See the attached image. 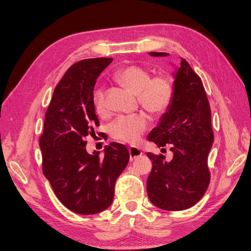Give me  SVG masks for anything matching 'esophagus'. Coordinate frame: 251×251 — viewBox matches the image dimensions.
Returning a JSON list of instances; mask_svg holds the SVG:
<instances>
[{"label": "esophagus", "mask_w": 251, "mask_h": 251, "mask_svg": "<svg viewBox=\"0 0 251 251\" xmlns=\"http://www.w3.org/2000/svg\"><path fill=\"white\" fill-rule=\"evenodd\" d=\"M129 155H130V161H132L135 158L142 156L143 155V152H142V150L140 148L131 146L130 148H129Z\"/></svg>", "instance_id": "obj_1"}]
</instances>
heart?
I'll list each match as a JSON object with an SVG mask.
<instances>
[{
  "instance_id": "b5f03b06",
  "label": "heart",
  "mask_w": 251,
  "mask_h": 251,
  "mask_svg": "<svg viewBox=\"0 0 251 251\" xmlns=\"http://www.w3.org/2000/svg\"><path fill=\"white\" fill-rule=\"evenodd\" d=\"M115 78L119 83L136 94L145 108L153 114H161L172 102L174 87L171 80L165 76L151 79L150 73L142 67L130 66L119 70ZM94 105L98 112L106 108L105 93L98 88L94 94ZM148 120L144 115L120 117L110 126V134L117 140L135 143L146 130Z\"/></svg>"
}]
</instances>
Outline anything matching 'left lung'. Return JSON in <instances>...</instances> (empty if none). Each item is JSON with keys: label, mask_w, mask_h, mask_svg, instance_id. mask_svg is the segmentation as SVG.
I'll list each match as a JSON object with an SVG mask.
<instances>
[{"label": "left lung", "mask_w": 251, "mask_h": 251, "mask_svg": "<svg viewBox=\"0 0 251 251\" xmlns=\"http://www.w3.org/2000/svg\"><path fill=\"white\" fill-rule=\"evenodd\" d=\"M153 57L168 53L150 52ZM172 66L174 64L172 63ZM173 98L148 141L158 147L170 144L173 157L148 152L152 169L147 179V193L155 206L166 211L190 208L204 195L209 183L207 155L214 142L211 109L200 77L187 60L173 72Z\"/></svg>", "instance_id": "8db88e82"}]
</instances>
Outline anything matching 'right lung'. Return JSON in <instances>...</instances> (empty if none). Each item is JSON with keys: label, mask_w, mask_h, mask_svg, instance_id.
Returning <instances> with one entry per match:
<instances>
[{"label": "right lung", "mask_w": 251, "mask_h": 251, "mask_svg": "<svg viewBox=\"0 0 251 251\" xmlns=\"http://www.w3.org/2000/svg\"><path fill=\"white\" fill-rule=\"evenodd\" d=\"M112 58L76 62L55 87L39 140L43 172L56 197L70 211L94 215L110 206L115 184L128 161V149L110 143L103 156L86 151L87 136L99 126L94 87Z\"/></svg>", "instance_id": "add662e5"}]
</instances>
